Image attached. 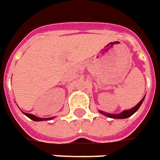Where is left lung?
<instances>
[{"instance_id": "left-lung-1", "label": "left lung", "mask_w": 160, "mask_h": 160, "mask_svg": "<svg viewBox=\"0 0 160 160\" xmlns=\"http://www.w3.org/2000/svg\"><path fill=\"white\" fill-rule=\"evenodd\" d=\"M144 99H145V98L142 99L140 102L138 103L135 107H133L132 109L128 110V111H124V112H121V113H119V114H110V113H106V112H100V113H102V114H103V115H105L106 117L112 118H127L131 117V116L133 115L135 112H137L138 110V108L141 106V104H142V103H143Z\"/></svg>"}]
</instances>
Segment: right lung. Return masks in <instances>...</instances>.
<instances>
[{
	"instance_id": "add662e5",
	"label": "right lung",
	"mask_w": 160,
	"mask_h": 160,
	"mask_svg": "<svg viewBox=\"0 0 160 160\" xmlns=\"http://www.w3.org/2000/svg\"><path fill=\"white\" fill-rule=\"evenodd\" d=\"M24 114L27 116L28 118H29L30 119L34 120V121H44V120H48L52 118H38V117H36L35 115H32V114H29V113H24Z\"/></svg>"
}]
</instances>
